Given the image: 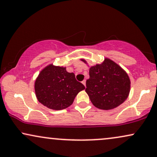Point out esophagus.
<instances>
[{"label": "esophagus", "mask_w": 157, "mask_h": 157, "mask_svg": "<svg viewBox=\"0 0 157 157\" xmlns=\"http://www.w3.org/2000/svg\"><path fill=\"white\" fill-rule=\"evenodd\" d=\"M82 83L84 85V86H86V80H84V81H82Z\"/></svg>", "instance_id": "34e87169"}]
</instances>
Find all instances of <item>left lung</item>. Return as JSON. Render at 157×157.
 Returning a JSON list of instances; mask_svg holds the SVG:
<instances>
[{
	"instance_id": "8db88e82",
	"label": "left lung",
	"mask_w": 157,
	"mask_h": 157,
	"mask_svg": "<svg viewBox=\"0 0 157 157\" xmlns=\"http://www.w3.org/2000/svg\"><path fill=\"white\" fill-rule=\"evenodd\" d=\"M86 63L84 59H82ZM85 91L96 108L111 110L125 101L130 91V80L124 70L105 58L101 64L90 68V78Z\"/></svg>"
}]
</instances>
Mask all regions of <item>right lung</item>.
<instances>
[{"label":"right lung","instance_id":"right-lung-1","mask_svg":"<svg viewBox=\"0 0 157 157\" xmlns=\"http://www.w3.org/2000/svg\"><path fill=\"white\" fill-rule=\"evenodd\" d=\"M85 87L66 67L52 64L40 71L35 82V92L39 102L50 109H65L72 105L75 96Z\"/></svg>","mask_w":157,"mask_h":157}]
</instances>
